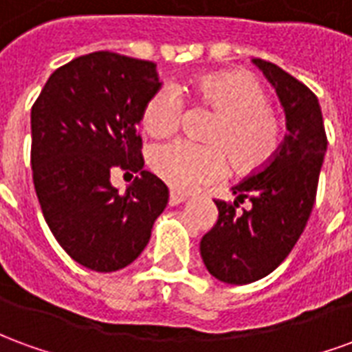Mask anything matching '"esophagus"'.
<instances>
[{"label":"esophagus","instance_id":"1","mask_svg":"<svg viewBox=\"0 0 352 352\" xmlns=\"http://www.w3.org/2000/svg\"><path fill=\"white\" fill-rule=\"evenodd\" d=\"M186 199H188L186 194H181V192H175V190L169 192V206H179V204H183V201H186Z\"/></svg>","mask_w":352,"mask_h":352}]
</instances>
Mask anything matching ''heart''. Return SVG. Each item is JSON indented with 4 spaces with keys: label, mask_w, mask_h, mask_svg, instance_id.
Returning a JSON list of instances; mask_svg holds the SVG:
<instances>
[{
    "label": "heart",
    "mask_w": 352,
    "mask_h": 352,
    "mask_svg": "<svg viewBox=\"0 0 352 352\" xmlns=\"http://www.w3.org/2000/svg\"><path fill=\"white\" fill-rule=\"evenodd\" d=\"M214 113L207 128V145L173 141L153 148L148 164L162 181L175 190H192L230 171L251 175L265 168L277 154L283 139L279 116L270 107V96L254 75L239 69L209 73L181 88ZM184 116L179 90L162 87L143 107L141 124L148 135H173Z\"/></svg>",
    "instance_id": "1"
}]
</instances>
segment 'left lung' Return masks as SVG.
<instances>
[{"label": "left lung", "mask_w": 352, "mask_h": 352, "mask_svg": "<svg viewBox=\"0 0 352 352\" xmlns=\"http://www.w3.org/2000/svg\"><path fill=\"white\" fill-rule=\"evenodd\" d=\"M252 62L279 96L288 133L265 168L232 188L234 204L214 199L219 219L201 237L199 252L214 279L228 285L262 279L292 251L309 221L328 145L317 96L279 65ZM245 199L252 207L239 212Z\"/></svg>", "instance_id": "8db88e82"}]
</instances>
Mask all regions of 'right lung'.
I'll return each instance as SVG.
<instances>
[{
  "instance_id": "add662e5",
  "label": "right lung",
  "mask_w": 352,
  "mask_h": 352,
  "mask_svg": "<svg viewBox=\"0 0 352 352\" xmlns=\"http://www.w3.org/2000/svg\"><path fill=\"white\" fill-rule=\"evenodd\" d=\"M156 64L100 50L58 67L32 107V169L60 247L94 272L122 270L151 239L169 190L143 169L138 122L160 88ZM140 177L124 195L110 169Z\"/></svg>"
}]
</instances>
